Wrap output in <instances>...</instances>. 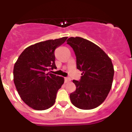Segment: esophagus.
I'll return each instance as SVG.
<instances>
[{
  "instance_id": "34e87169",
  "label": "esophagus",
  "mask_w": 132,
  "mask_h": 132,
  "mask_svg": "<svg viewBox=\"0 0 132 132\" xmlns=\"http://www.w3.org/2000/svg\"><path fill=\"white\" fill-rule=\"evenodd\" d=\"M71 81V79L69 78H68V77H66V78H64V82L66 83L68 82Z\"/></svg>"
}]
</instances>
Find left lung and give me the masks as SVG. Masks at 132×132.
Masks as SVG:
<instances>
[{
    "label": "left lung",
    "instance_id": "1",
    "mask_svg": "<svg viewBox=\"0 0 132 132\" xmlns=\"http://www.w3.org/2000/svg\"><path fill=\"white\" fill-rule=\"evenodd\" d=\"M67 44L73 49L77 68L82 72L79 81L73 80L76 89L70 94L75 107L83 110L97 107L105 101L113 82L111 59L100 47L81 37H71Z\"/></svg>",
    "mask_w": 132,
    "mask_h": 132
}]
</instances>
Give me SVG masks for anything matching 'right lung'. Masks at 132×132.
<instances>
[{
    "mask_svg": "<svg viewBox=\"0 0 132 132\" xmlns=\"http://www.w3.org/2000/svg\"><path fill=\"white\" fill-rule=\"evenodd\" d=\"M67 38L46 40L27 47L14 65L13 81L18 93L33 109H48L55 103L64 78L47 71L56 68L54 50Z\"/></svg>",
    "mask_w": 132,
    "mask_h": 132,
    "instance_id": "1",
    "label": "right lung"
}]
</instances>
